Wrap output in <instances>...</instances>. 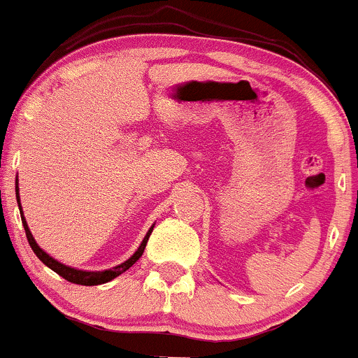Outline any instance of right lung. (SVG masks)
I'll list each match as a JSON object with an SVG mask.
<instances>
[{"label": "right lung", "instance_id": "1", "mask_svg": "<svg viewBox=\"0 0 358 358\" xmlns=\"http://www.w3.org/2000/svg\"><path fill=\"white\" fill-rule=\"evenodd\" d=\"M15 194H17V202H18V208H20V216H22V223H24V228H25V235H27V240H29V245L30 248L34 250V254L37 255V257L43 261V264H46L48 268L55 271V273H58L59 276L65 278L66 281H70V283H77V285H85V287H94V285H103V283H108V281L115 280L116 276H120L122 273H125L127 269H130L131 266L135 264V262L138 261V257H141L142 254H144V248L148 245V240L150 236V233H152V227L149 228V231L145 233L144 240L141 242V245H138L137 250L134 252V255L131 257L127 259L125 262H122V264L115 266V268L111 269H104V271H85V269H77V268H71V266H66V264H62V262H58L56 259H52L48 252H44L43 248L37 245V242L34 240L32 233H30V229L27 227V221H25L24 217V213H22V206H20V194H18V175H17V183H15Z\"/></svg>", "mask_w": 358, "mask_h": 358}]
</instances>
